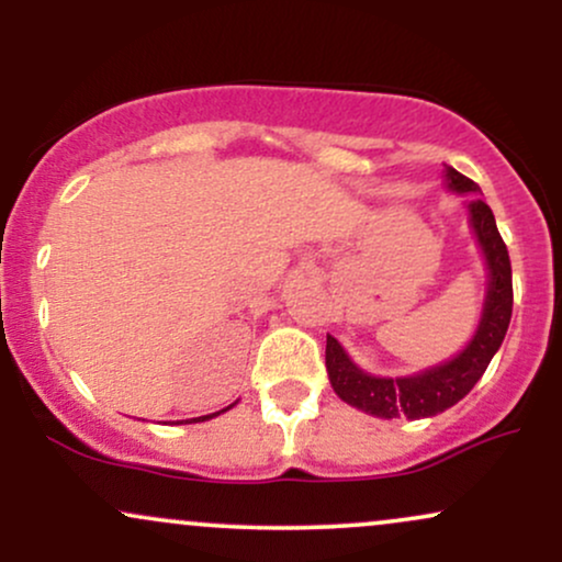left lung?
Segmentation results:
<instances>
[{"mask_svg": "<svg viewBox=\"0 0 562 562\" xmlns=\"http://www.w3.org/2000/svg\"><path fill=\"white\" fill-rule=\"evenodd\" d=\"M447 187L454 192L475 195L468 203L470 227L475 232V240L481 245L488 269V290L479 330L454 359L409 378H378L359 370L348 359L344 346L333 335H327L325 364L333 391L346 404L357 406L367 415L385 417V420L391 417L420 420V417H434L438 412L449 409L473 391V385L479 383L505 340L509 317H513V267H509L507 245L496 229L492 209L481 200V190L473 179L462 177L460 171L447 166Z\"/></svg>", "mask_w": 562, "mask_h": 562, "instance_id": "left-lung-1", "label": "left lung"}]
</instances>
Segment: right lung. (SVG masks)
Here are the masks:
<instances>
[{
	"mask_svg": "<svg viewBox=\"0 0 562 562\" xmlns=\"http://www.w3.org/2000/svg\"><path fill=\"white\" fill-rule=\"evenodd\" d=\"M237 404V402H235ZM235 404H229V406H224V409H218V412H214V415H203V417H192V420H182V423H203V420H211V417H216V415H222V412H227V409H232V406Z\"/></svg>",
	"mask_w": 562,
	"mask_h": 562,
	"instance_id": "obj_1",
	"label": "right lung"
}]
</instances>
